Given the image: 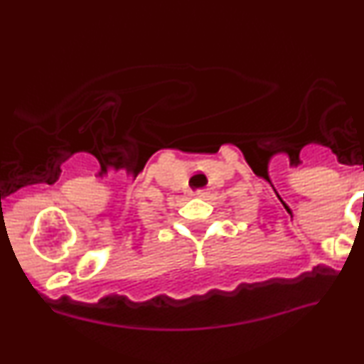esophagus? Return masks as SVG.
<instances>
[{
  "mask_svg": "<svg viewBox=\"0 0 364 364\" xmlns=\"http://www.w3.org/2000/svg\"><path fill=\"white\" fill-rule=\"evenodd\" d=\"M193 195L198 196V198H203V196L207 195V191L205 190H196V191H193Z\"/></svg>",
  "mask_w": 364,
  "mask_h": 364,
  "instance_id": "esophagus-1",
  "label": "esophagus"
}]
</instances>
